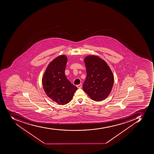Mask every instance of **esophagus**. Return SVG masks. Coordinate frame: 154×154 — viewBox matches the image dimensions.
Segmentation results:
<instances>
[{
    "label": "esophagus",
    "instance_id": "1",
    "mask_svg": "<svg viewBox=\"0 0 154 154\" xmlns=\"http://www.w3.org/2000/svg\"><path fill=\"white\" fill-rule=\"evenodd\" d=\"M76 87L78 88H81L82 87V84H79V85H76Z\"/></svg>",
    "mask_w": 154,
    "mask_h": 154
}]
</instances>
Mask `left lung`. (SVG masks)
I'll use <instances>...</instances> for the list:
<instances>
[{"label": "left lung", "mask_w": 154, "mask_h": 154, "mask_svg": "<svg viewBox=\"0 0 154 154\" xmlns=\"http://www.w3.org/2000/svg\"><path fill=\"white\" fill-rule=\"evenodd\" d=\"M87 76L83 89L91 99L101 101L110 94L114 83L112 72L103 60L89 56L84 60Z\"/></svg>", "instance_id": "obj_1"}]
</instances>
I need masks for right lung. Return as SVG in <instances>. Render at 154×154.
Instances as JSON below:
<instances>
[{
  "mask_svg": "<svg viewBox=\"0 0 154 154\" xmlns=\"http://www.w3.org/2000/svg\"><path fill=\"white\" fill-rule=\"evenodd\" d=\"M67 61L64 55L54 59L46 68L42 80L45 94L59 105L68 103L78 89L65 76Z\"/></svg>",
  "mask_w": 154,
  "mask_h": 154,
  "instance_id": "add662e5",
  "label": "right lung"
}]
</instances>
